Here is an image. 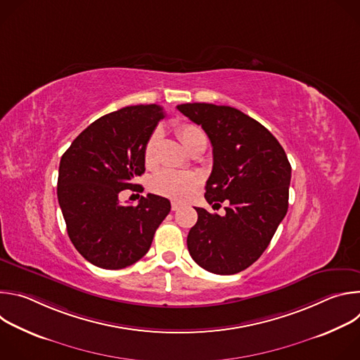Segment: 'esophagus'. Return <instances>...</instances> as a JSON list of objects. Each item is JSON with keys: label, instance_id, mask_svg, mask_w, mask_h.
Returning <instances> with one entry per match:
<instances>
[{"label": "esophagus", "instance_id": "34e87169", "mask_svg": "<svg viewBox=\"0 0 360 360\" xmlns=\"http://www.w3.org/2000/svg\"><path fill=\"white\" fill-rule=\"evenodd\" d=\"M171 207H172V211H179L184 205L181 203V202H176V200H174L172 203H171Z\"/></svg>", "mask_w": 360, "mask_h": 360}]
</instances>
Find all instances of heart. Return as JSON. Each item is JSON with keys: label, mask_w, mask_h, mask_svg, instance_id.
I'll return each mask as SVG.
<instances>
[{"label": "heart", "mask_w": 360, "mask_h": 360, "mask_svg": "<svg viewBox=\"0 0 360 360\" xmlns=\"http://www.w3.org/2000/svg\"><path fill=\"white\" fill-rule=\"evenodd\" d=\"M176 134L186 149L199 138H207L203 129L199 125L192 122L181 124L176 128ZM158 142H160L158 132H153L145 142L143 161L148 167L155 164ZM198 185H199V176L196 174L185 172V171H174V169L160 171L157 175H153L150 181V188L153 192L171 199H176V200L188 199L191 195H193Z\"/></svg>", "instance_id": "1"}]
</instances>
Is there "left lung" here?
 <instances>
[{
	"instance_id": "8db88e82",
	"label": "left lung",
	"mask_w": 360,
	"mask_h": 360,
	"mask_svg": "<svg viewBox=\"0 0 360 360\" xmlns=\"http://www.w3.org/2000/svg\"><path fill=\"white\" fill-rule=\"evenodd\" d=\"M176 108L212 143L205 198L212 207L229 202L224 217L195 208L198 222L188 233V250L208 272L238 274L259 259L288 212L290 164L278 139L236 108L205 102Z\"/></svg>"
}]
</instances>
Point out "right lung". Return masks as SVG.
<instances>
[{
    "label": "right lung",
    "mask_w": 360,
    "mask_h": 360,
    "mask_svg": "<svg viewBox=\"0 0 360 360\" xmlns=\"http://www.w3.org/2000/svg\"><path fill=\"white\" fill-rule=\"evenodd\" d=\"M165 117L157 104L125 107L94 121L64 152L58 202L75 249L102 269L127 268L149 250L171 211L167 198L148 193L136 207L121 205L124 189L145 172L143 146Z\"/></svg>",
    "instance_id": "1"
}]
</instances>
